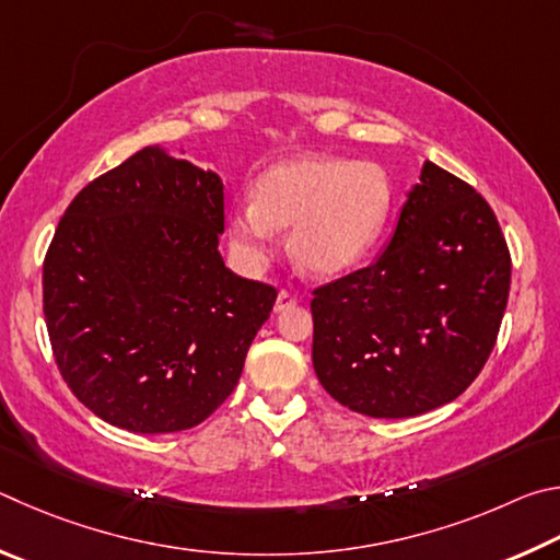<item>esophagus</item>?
<instances>
[{
  "mask_svg": "<svg viewBox=\"0 0 560 560\" xmlns=\"http://www.w3.org/2000/svg\"><path fill=\"white\" fill-rule=\"evenodd\" d=\"M295 295H292V292H288V290H280L278 292V300H275V312H282V310H288V307H292L295 305Z\"/></svg>",
  "mask_w": 560,
  "mask_h": 560,
  "instance_id": "1",
  "label": "esophagus"
}]
</instances>
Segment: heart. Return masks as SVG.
<instances>
[{
	"label": "heart",
	"mask_w": 560,
	"mask_h": 560,
	"mask_svg": "<svg viewBox=\"0 0 560 560\" xmlns=\"http://www.w3.org/2000/svg\"><path fill=\"white\" fill-rule=\"evenodd\" d=\"M394 189L374 162L302 156L270 166L255 199L229 213L235 253L262 268L275 245V225L290 231V250L312 275H339L364 260L386 231Z\"/></svg>",
	"instance_id": "heart-1"
}]
</instances>
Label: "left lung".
Wrapping results in <instances>:
<instances>
[{
  "instance_id": "8db88e82",
  "label": "left lung",
  "mask_w": 560,
  "mask_h": 560,
  "mask_svg": "<svg viewBox=\"0 0 560 560\" xmlns=\"http://www.w3.org/2000/svg\"><path fill=\"white\" fill-rule=\"evenodd\" d=\"M512 255L489 203L425 162L394 238L369 265L312 292V364L327 394L371 418L455 400L492 354Z\"/></svg>"
}]
</instances>
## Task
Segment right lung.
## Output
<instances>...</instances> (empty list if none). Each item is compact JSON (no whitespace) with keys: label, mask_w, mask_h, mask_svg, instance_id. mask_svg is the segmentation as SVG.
<instances>
[{"label":"right lung","mask_w":560,"mask_h":560,"mask_svg":"<svg viewBox=\"0 0 560 560\" xmlns=\"http://www.w3.org/2000/svg\"><path fill=\"white\" fill-rule=\"evenodd\" d=\"M223 182L162 147L97 176L44 260V317L68 388L130 433L199 425L238 386L278 290L223 265Z\"/></svg>","instance_id":"obj_1"}]
</instances>
